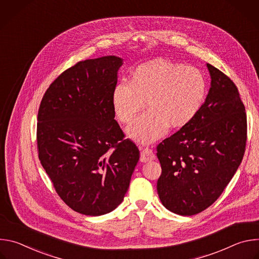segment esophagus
Listing matches in <instances>:
<instances>
[{"label": "esophagus", "mask_w": 259, "mask_h": 259, "mask_svg": "<svg viewBox=\"0 0 259 259\" xmlns=\"http://www.w3.org/2000/svg\"><path fill=\"white\" fill-rule=\"evenodd\" d=\"M156 156L153 152V150L149 149V147H144V149L141 150L140 153V161L141 162H149V161H153L155 160Z\"/></svg>", "instance_id": "34e87169"}]
</instances>
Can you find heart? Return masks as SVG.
Returning <instances> with one entry per match:
<instances>
[{"mask_svg": "<svg viewBox=\"0 0 259 259\" xmlns=\"http://www.w3.org/2000/svg\"><path fill=\"white\" fill-rule=\"evenodd\" d=\"M208 84L204 73L194 67L166 59H156L137 66L129 82H121L113 90L114 112L136 141L151 143L161 138L169 126L179 129L189 125L204 105Z\"/></svg>", "mask_w": 259, "mask_h": 259, "instance_id": "b5f03b06", "label": "heart"}]
</instances>
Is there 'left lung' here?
Returning a JSON list of instances; mask_svg holds the SVG:
<instances>
[{"label": "left lung", "instance_id": "8db88e82", "mask_svg": "<svg viewBox=\"0 0 259 259\" xmlns=\"http://www.w3.org/2000/svg\"><path fill=\"white\" fill-rule=\"evenodd\" d=\"M211 87L196 118L157 146V190L171 212L192 216L211 206L238 170L246 149L247 116L235 83L207 63Z\"/></svg>", "mask_w": 259, "mask_h": 259}]
</instances>
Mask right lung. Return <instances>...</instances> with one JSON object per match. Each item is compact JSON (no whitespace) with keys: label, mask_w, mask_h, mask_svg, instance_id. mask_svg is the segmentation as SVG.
<instances>
[{"label":"right lung","mask_w":259,"mask_h":259,"mask_svg":"<svg viewBox=\"0 0 259 259\" xmlns=\"http://www.w3.org/2000/svg\"><path fill=\"white\" fill-rule=\"evenodd\" d=\"M122 64L117 56L79 61L54 80L39 107L41 164L60 199L85 215H103L122 203L139 160L112 103Z\"/></svg>","instance_id":"obj_1"}]
</instances>
